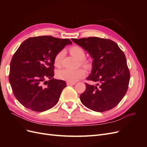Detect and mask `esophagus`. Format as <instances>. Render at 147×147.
Listing matches in <instances>:
<instances>
[{
	"mask_svg": "<svg viewBox=\"0 0 147 147\" xmlns=\"http://www.w3.org/2000/svg\"><path fill=\"white\" fill-rule=\"evenodd\" d=\"M75 84V82H67V85H74Z\"/></svg>",
	"mask_w": 147,
	"mask_h": 147,
	"instance_id": "obj_1",
	"label": "esophagus"
}]
</instances>
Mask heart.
Instances as JSON below:
<instances>
[{
	"mask_svg": "<svg viewBox=\"0 0 147 147\" xmlns=\"http://www.w3.org/2000/svg\"><path fill=\"white\" fill-rule=\"evenodd\" d=\"M70 52L75 57L81 61V64L84 66H88L89 63L86 60L83 59L85 57V53L83 49L78 46H74L70 49ZM64 56V51H60L54 57V65L56 67H60L62 65V61ZM85 70L83 69H64L59 70L56 74L57 77L65 81L75 82L85 75Z\"/></svg>",
	"mask_w": 147,
	"mask_h": 147,
	"instance_id": "1",
	"label": "heart"
}]
</instances>
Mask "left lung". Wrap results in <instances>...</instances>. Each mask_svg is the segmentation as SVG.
Instances as JSON below:
<instances>
[{
  "instance_id": "left-lung-1",
  "label": "left lung",
  "mask_w": 147,
  "mask_h": 147,
  "mask_svg": "<svg viewBox=\"0 0 147 147\" xmlns=\"http://www.w3.org/2000/svg\"><path fill=\"white\" fill-rule=\"evenodd\" d=\"M72 40L88 52L93 59L86 90L80 96L82 103L95 112H103L116 107L128 90L130 72L124 52L112 40L91 37Z\"/></svg>"
}]
</instances>
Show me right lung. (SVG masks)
<instances>
[{
	"label": "right lung",
	"instance_id": "add662e5",
	"mask_svg": "<svg viewBox=\"0 0 147 147\" xmlns=\"http://www.w3.org/2000/svg\"><path fill=\"white\" fill-rule=\"evenodd\" d=\"M71 43L69 39L43 35L30 37L21 44L12 57L9 73L12 91L20 104L40 112L57 103L67 85L64 80L53 78L54 57Z\"/></svg>",
	"mask_w": 147,
	"mask_h": 147
}]
</instances>
